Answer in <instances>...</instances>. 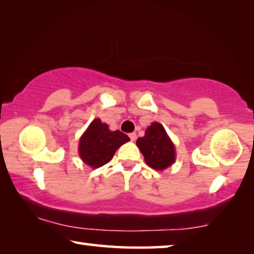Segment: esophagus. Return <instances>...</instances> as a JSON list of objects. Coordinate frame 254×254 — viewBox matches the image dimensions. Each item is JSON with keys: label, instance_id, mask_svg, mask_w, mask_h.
Instances as JSON below:
<instances>
[{"label": "esophagus", "instance_id": "1", "mask_svg": "<svg viewBox=\"0 0 254 254\" xmlns=\"http://www.w3.org/2000/svg\"><path fill=\"white\" fill-rule=\"evenodd\" d=\"M128 136H130L131 141H134V140L136 139V134H135V133H130V134H128Z\"/></svg>", "mask_w": 254, "mask_h": 254}]
</instances>
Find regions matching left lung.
Wrapping results in <instances>:
<instances>
[{"mask_svg":"<svg viewBox=\"0 0 254 254\" xmlns=\"http://www.w3.org/2000/svg\"><path fill=\"white\" fill-rule=\"evenodd\" d=\"M136 145L147 165L153 169L161 171L176 161L175 144L160 123L153 122L145 130L144 136L136 140Z\"/></svg>","mask_w":254,"mask_h":254,"instance_id":"1","label":"left lung"}]
</instances>
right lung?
I'll return each instance as SVG.
<instances>
[{
  "label": "right lung",
  "instance_id": "obj_1",
  "mask_svg": "<svg viewBox=\"0 0 254 254\" xmlns=\"http://www.w3.org/2000/svg\"><path fill=\"white\" fill-rule=\"evenodd\" d=\"M130 141L121 131H111L101 119H94L79 139L78 153L84 163L91 168H100L110 162L117 150Z\"/></svg>",
  "mask_w": 254,
  "mask_h": 254
}]
</instances>
